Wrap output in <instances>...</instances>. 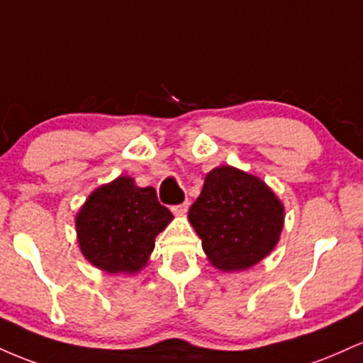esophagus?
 I'll list each match as a JSON object with an SVG mask.
<instances>
[{"label": "esophagus", "mask_w": 363, "mask_h": 363, "mask_svg": "<svg viewBox=\"0 0 363 363\" xmlns=\"http://www.w3.org/2000/svg\"><path fill=\"white\" fill-rule=\"evenodd\" d=\"M187 208H189V203L184 201V203H182V205L174 206V208H172V211H174V215L182 216V215H186V213H187Z\"/></svg>", "instance_id": "1"}]
</instances>
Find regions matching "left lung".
<instances>
[{"label":"left lung","instance_id":"1","mask_svg":"<svg viewBox=\"0 0 363 363\" xmlns=\"http://www.w3.org/2000/svg\"><path fill=\"white\" fill-rule=\"evenodd\" d=\"M187 218L211 266L234 273L252 268L277 247L285 206L261 177L220 165L206 174Z\"/></svg>","mask_w":363,"mask_h":363}]
</instances>
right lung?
Instances as JSON below:
<instances>
[{
    "label": "right lung",
    "mask_w": 363,
    "mask_h": 363,
    "mask_svg": "<svg viewBox=\"0 0 363 363\" xmlns=\"http://www.w3.org/2000/svg\"><path fill=\"white\" fill-rule=\"evenodd\" d=\"M174 216L152 186L119 176L90 193L77 216L80 251L91 266L109 274H135L148 264L155 237Z\"/></svg>",
    "instance_id": "obj_1"
}]
</instances>
